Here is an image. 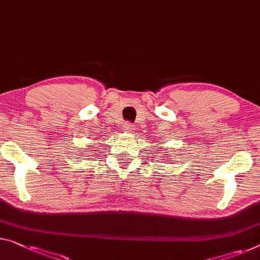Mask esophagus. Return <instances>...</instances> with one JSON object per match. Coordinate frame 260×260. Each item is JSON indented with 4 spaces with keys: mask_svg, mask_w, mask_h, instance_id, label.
<instances>
[{
    "mask_svg": "<svg viewBox=\"0 0 260 260\" xmlns=\"http://www.w3.org/2000/svg\"><path fill=\"white\" fill-rule=\"evenodd\" d=\"M134 128H135V126L132 122H129V121H127V122L123 123V129H125L126 132H133Z\"/></svg>",
    "mask_w": 260,
    "mask_h": 260,
    "instance_id": "1",
    "label": "esophagus"
}]
</instances>
